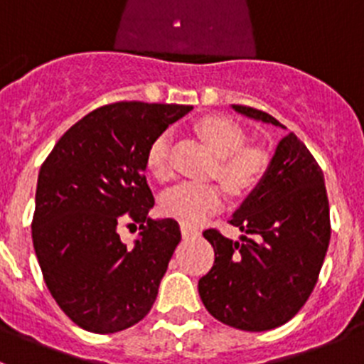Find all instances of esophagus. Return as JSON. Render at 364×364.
I'll return each instance as SVG.
<instances>
[{
  "instance_id": "1",
  "label": "esophagus",
  "mask_w": 364,
  "mask_h": 364,
  "mask_svg": "<svg viewBox=\"0 0 364 364\" xmlns=\"http://www.w3.org/2000/svg\"><path fill=\"white\" fill-rule=\"evenodd\" d=\"M180 231H182V237L184 239H197V237H200V230L195 226H189V224H180Z\"/></svg>"
}]
</instances>
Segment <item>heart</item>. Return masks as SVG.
<instances>
[{"label": "heart", "instance_id": "obj_1", "mask_svg": "<svg viewBox=\"0 0 364 364\" xmlns=\"http://www.w3.org/2000/svg\"><path fill=\"white\" fill-rule=\"evenodd\" d=\"M204 142L215 151L218 160V176L230 191L246 193L259 184L266 169L264 153L257 147L244 146L246 136L239 124L226 117H205L197 124ZM171 136L162 133L147 149L146 164L151 175L159 180L171 176L169 164ZM226 200L224 189L217 184L184 182L166 193L160 202L164 213L176 220L198 226L208 217L222 210Z\"/></svg>", "mask_w": 364, "mask_h": 364}]
</instances>
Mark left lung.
I'll use <instances>...</instances> for the list:
<instances>
[{"mask_svg":"<svg viewBox=\"0 0 364 364\" xmlns=\"http://www.w3.org/2000/svg\"><path fill=\"white\" fill-rule=\"evenodd\" d=\"M253 120L284 127L259 109L233 105ZM230 224L244 235L226 239L205 230L213 268L198 281L205 310L228 326L266 332L304 306L330 244V205L324 176L308 147L288 133L257 188Z\"/></svg>","mask_w":364,"mask_h":364,"instance_id":"1","label":"left lung"}]
</instances>
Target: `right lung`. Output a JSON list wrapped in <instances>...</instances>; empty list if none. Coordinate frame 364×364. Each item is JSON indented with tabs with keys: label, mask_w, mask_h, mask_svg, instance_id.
<instances>
[{
	"label": "right lung",
	"mask_w": 364,
	"mask_h": 364,
	"mask_svg": "<svg viewBox=\"0 0 364 364\" xmlns=\"http://www.w3.org/2000/svg\"><path fill=\"white\" fill-rule=\"evenodd\" d=\"M191 105L118 102L95 109L63 134L41 164L32 244L45 284L73 323L114 333L149 314L180 242L178 222L147 217L146 171L156 136ZM124 220L143 231L129 248Z\"/></svg>",
	"instance_id": "right-lung-1"
}]
</instances>
